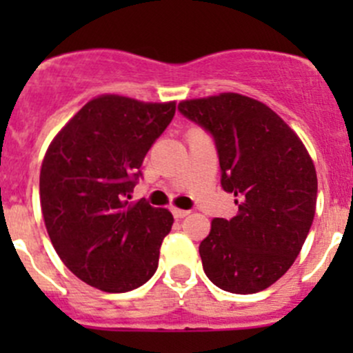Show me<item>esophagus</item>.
Masks as SVG:
<instances>
[{
	"mask_svg": "<svg viewBox=\"0 0 353 353\" xmlns=\"http://www.w3.org/2000/svg\"><path fill=\"white\" fill-rule=\"evenodd\" d=\"M172 215H174V219H184V216L186 215H190V212H188V210H179V208H172Z\"/></svg>",
	"mask_w": 353,
	"mask_h": 353,
	"instance_id": "obj_1",
	"label": "esophagus"
}]
</instances>
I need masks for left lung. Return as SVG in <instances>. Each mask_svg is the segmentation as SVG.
<instances>
[{
	"label": "left lung",
	"instance_id": "obj_1",
	"mask_svg": "<svg viewBox=\"0 0 353 353\" xmlns=\"http://www.w3.org/2000/svg\"><path fill=\"white\" fill-rule=\"evenodd\" d=\"M177 109L212 134L220 184L239 206L234 219L212 222L199 244L203 270L225 292L265 290L285 275L312 225L314 163L282 117L254 99L220 94Z\"/></svg>",
	"mask_w": 353,
	"mask_h": 353
}]
</instances>
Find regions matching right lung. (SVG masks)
<instances>
[{"label": "right lung", "mask_w": 353, "mask_h": 353, "mask_svg": "<svg viewBox=\"0 0 353 353\" xmlns=\"http://www.w3.org/2000/svg\"><path fill=\"white\" fill-rule=\"evenodd\" d=\"M176 104L102 95L49 145L41 206L51 243L71 273L104 292H130L154 276L174 219L147 199L130 205L145 155Z\"/></svg>", "instance_id": "1"}]
</instances>
